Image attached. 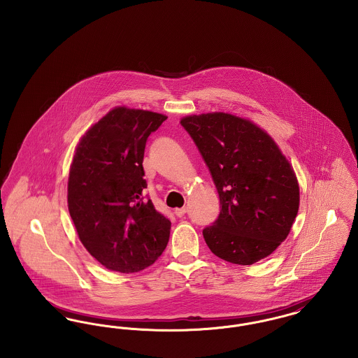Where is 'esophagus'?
Here are the masks:
<instances>
[{"instance_id": "1", "label": "esophagus", "mask_w": 358, "mask_h": 358, "mask_svg": "<svg viewBox=\"0 0 358 358\" xmlns=\"http://www.w3.org/2000/svg\"><path fill=\"white\" fill-rule=\"evenodd\" d=\"M174 213H176L178 217H181V216H184V215L187 213V207H182V208H176V210H174Z\"/></svg>"}]
</instances>
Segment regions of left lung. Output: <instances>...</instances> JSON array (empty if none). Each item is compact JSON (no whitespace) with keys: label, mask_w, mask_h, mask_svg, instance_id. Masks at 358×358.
I'll return each mask as SVG.
<instances>
[{"label":"left lung","mask_w":358,"mask_h":358,"mask_svg":"<svg viewBox=\"0 0 358 358\" xmlns=\"http://www.w3.org/2000/svg\"><path fill=\"white\" fill-rule=\"evenodd\" d=\"M210 169L220 213L203 230L219 258L252 265L285 241L299 210L294 169L252 122L216 112L181 120Z\"/></svg>","instance_id":"left-lung-1"}]
</instances>
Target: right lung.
I'll list each match as a JSON object with an SVG mask.
<instances>
[{
  "label": "right lung",
  "instance_id": "add662e5",
  "mask_svg": "<svg viewBox=\"0 0 358 358\" xmlns=\"http://www.w3.org/2000/svg\"><path fill=\"white\" fill-rule=\"evenodd\" d=\"M166 119L150 110L115 108L76 150L69 212L86 250L109 271H143L168 245L171 223L145 194L143 178L148 136Z\"/></svg>",
  "mask_w": 358,
  "mask_h": 358
}]
</instances>
